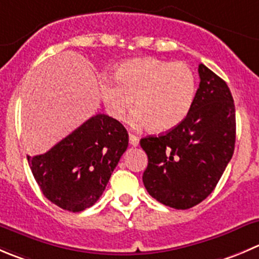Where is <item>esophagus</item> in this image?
Here are the masks:
<instances>
[{
	"mask_svg": "<svg viewBox=\"0 0 259 259\" xmlns=\"http://www.w3.org/2000/svg\"><path fill=\"white\" fill-rule=\"evenodd\" d=\"M129 143H130V145H133V147H138V144H139V138L134 134H130L129 135Z\"/></svg>",
	"mask_w": 259,
	"mask_h": 259,
	"instance_id": "34e87169",
	"label": "esophagus"
}]
</instances>
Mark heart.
<instances>
[{"label": "heart", "mask_w": 259, "mask_h": 259, "mask_svg": "<svg viewBox=\"0 0 259 259\" xmlns=\"http://www.w3.org/2000/svg\"><path fill=\"white\" fill-rule=\"evenodd\" d=\"M114 81L116 85L106 82L101 90L109 114L122 120L134 99L133 124H148L157 133L173 129L187 116L196 92L195 74L187 64L157 58L121 63L115 69Z\"/></svg>", "instance_id": "obj_1"}]
</instances>
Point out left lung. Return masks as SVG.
I'll use <instances>...</instances> for the list:
<instances>
[{"label": "left lung", "mask_w": 259, "mask_h": 259, "mask_svg": "<svg viewBox=\"0 0 259 259\" xmlns=\"http://www.w3.org/2000/svg\"><path fill=\"white\" fill-rule=\"evenodd\" d=\"M187 116L158 137L140 139L148 155L143 183L165 206L186 210L214 191L234 153L235 107L229 87L206 66Z\"/></svg>", "instance_id": "1"}]
</instances>
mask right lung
Instances as JSON below:
<instances>
[{"instance_id":"right-lung-1","label":"right lung","mask_w":259,"mask_h":259,"mask_svg":"<svg viewBox=\"0 0 259 259\" xmlns=\"http://www.w3.org/2000/svg\"><path fill=\"white\" fill-rule=\"evenodd\" d=\"M127 143L121 122L97 114L47 153L27 155V160L44 196L60 209L78 212L100 199Z\"/></svg>"}]
</instances>
